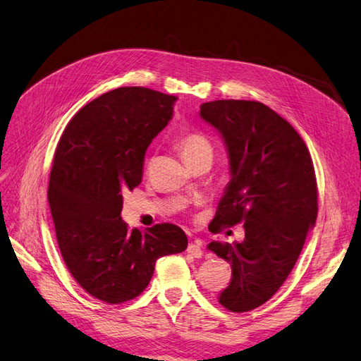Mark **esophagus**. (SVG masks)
Returning <instances> with one entry per match:
<instances>
[{
  "label": "esophagus",
  "instance_id": "34e87169",
  "mask_svg": "<svg viewBox=\"0 0 361 361\" xmlns=\"http://www.w3.org/2000/svg\"><path fill=\"white\" fill-rule=\"evenodd\" d=\"M187 251H188L190 255H192L194 257H202L203 256V248H202V241H200V239H195L194 243H190Z\"/></svg>",
  "mask_w": 361,
  "mask_h": 361
}]
</instances>
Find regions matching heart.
Listing matches in <instances>:
<instances>
[{"label":"heart","instance_id":"obj_1","mask_svg":"<svg viewBox=\"0 0 361 361\" xmlns=\"http://www.w3.org/2000/svg\"><path fill=\"white\" fill-rule=\"evenodd\" d=\"M178 146L180 149L183 159H191L204 154H212L211 143L204 135L199 133L183 134L178 141Z\"/></svg>","mask_w":361,"mask_h":361}]
</instances>
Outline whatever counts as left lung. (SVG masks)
Here are the masks:
<instances>
[{
    "instance_id": "8db88e82",
    "label": "left lung",
    "mask_w": 361,
    "mask_h": 361,
    "mask_svg": "<svg viewBox=\"0 0 361 361\" xmlns=\"http://www.w3.org/2000/svg\"><path fill=\"white\" fill-rule=\"evenodd\" d=\"M200 117L223 137L231 170L209 231L238 223L245 231L241 243L207 245L232 268L218 301L231 312H248L285 283L314 226L313 162L297 130L264 104L212 101L202 104Z\"/></svg>"
}]
</instances>
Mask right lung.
<instances>
[{
    "mask_svg": "<svg viewBox=\"0 0 361 361\" xmlns=\"http://www.w3.org/2000/svg\"><path fill=\"white\" fill-rule=\"evenodd\" d=\"M174 102L176 96L145 87L108 92L73 116L54 155L48 202L63 260L85 292L108 304L138 297L155 262L188 245L178 226L130 231L120 216Z\"/></svg>",
    "mask_w": 361,
    "mask_h": 361,
    "instance_id": "add662e5",
    "label": "right lung"
}]
</instances>
